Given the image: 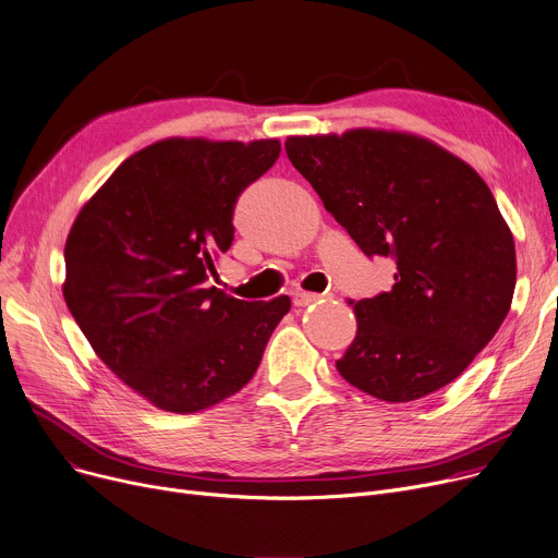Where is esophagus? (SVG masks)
Listing matches in <instances>:
<instances>
[{"label":"esophagus","mask_w":558,"mask_h":558,"mask_svg":"<svg viewBox=\"0 0 558 558\" xmlns=\"http://www.w3.org/2000/svg\"><path fill=\"white\" fill-rule=\"evenodd\" d=\"M323 295L320 293H307V291H301V293H295L293 295V305L295 307H307V305H312V303H316V301H320Z\"/></svg>","instance_id":"34e87169"}]
</instances>
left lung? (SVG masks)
Wrapping results in <instances>:
<instances>
[{"instance_id": "8db88e82", "label": "left lung", "mask_w": 558, "mask_h": 558, "mask_svg": "<svg viewBox=\"0 0 558 558\" xmlns=\"http://www.w3.org/2000/svg\"><path fill=\"white\" fill-rule=\"evenodd\" d=\"M284 150L325 210L395 284L354 305L341 377L381 401L458 379L502 325L515 287L513 235L489 185L437 143L386 130L289 136Z\"/></svg>"}]
</instances>
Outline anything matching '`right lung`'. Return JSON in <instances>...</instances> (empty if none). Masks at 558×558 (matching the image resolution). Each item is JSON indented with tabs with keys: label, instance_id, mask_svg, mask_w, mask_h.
<instances>
[{
	"label": "right lung",
	"instance_id": "obj_1",
	"mask_svg": "<svg viewBox=\"0 0 558 558\" xmlns=\"http://www.w3.org/2000/svg\"><path fill=\"white\" fill-rule=\"evenodd\" d=\"M278 157V138H163L73 221L66 307L111 373L161 411L199 413L242 390L291 307L289 295L246 303L210 284L238 197Z\"/></svg>",
	"mask_w": 558,
	"mask_h": 558
}]
</instances>
